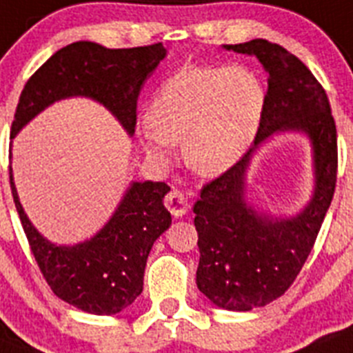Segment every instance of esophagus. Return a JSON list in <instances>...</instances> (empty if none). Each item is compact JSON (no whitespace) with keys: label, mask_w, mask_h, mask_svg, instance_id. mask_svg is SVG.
Here are the masks:
<instances>
[{"label":"esophagus","mask_w":353,"mask_h":353,"mask_svg":"<svg viewBox=\"0 0 353 353\" xmlns=\"http://www.w3.org/2000/svg\"><path fill=\"white\" fill-rule=\"evenodd\" d=\"M165 205H167V209H169V211L172 212V216H176V218H181V216H184L190 211L188 200H186V196H184L183 193L177 192V190H172L169 195L165 196Z\"/></svg>","instance_id":"34e87169"}]
</instances>
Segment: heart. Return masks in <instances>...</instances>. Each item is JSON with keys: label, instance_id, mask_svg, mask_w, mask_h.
<instances>
[{"label": "heart", "instance_id": "1", "mask_svg": "<svg viewBox=\"0 0 353 353\" xmlns=\"http://www.w3.org/2000/svg\"><path fill=\"white\" fill-rule=\"evenodd\" d=\"M265 90L246 66H186L154 94L139 132L151 160L167 163L172 145L199 176L216 177L244 157L262 121Z\"/></svg>", "mask_w": 353, "mask_h": 353}]
</instances>
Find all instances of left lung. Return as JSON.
<instances>
[{
	"instance_id": "1",
	"label": "left lung",
	"mask_w": 353,
	"mask_h": 353,
	"mask_svg": "<svg viewBox=\"0 0 353 353\" xmlns=\"http://www.w3.org/2000/svg\"><path fill=\"white\" fill-rule=\"evenodd\" d=\"M223 49L255 56L269 74L268 93L253 148L205 184L193 205L200 250L196 287L216 306L250 311L283 295L311 253L334 195L338 135L325 91L299 58L262 38ZM287 131L310 139L316 174L312 200L288 219L256 212L245 199L252 153Z\"/></svg>"
}]
</instances>
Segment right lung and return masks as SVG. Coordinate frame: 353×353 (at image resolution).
I'll return each mask as SVG.
<instances>
[{"mask_svg":"<svg viewBox=\"0 0 353 353\" xmlns=\"http://www.w3.org/2000/svg\"><path fill=\"white\" fill-rule=\"evenodd\" d=\"M165 56L161 43L133 49H107L94 42L63 47L24 85L12 139L54 101L72 97L101 103L132 137L142 85ZM10 188L34 260L59 299L93 315H116L137 299L149 252L172 223L163 205L170 192L167 184L132 183L100 232L74 246L50 243L34 228L19 200L12 167Z\"/></svg>","mask_w":353,"mask_h":353,"instance_id":"obj_1","label":"right lung"}]
</instances>
